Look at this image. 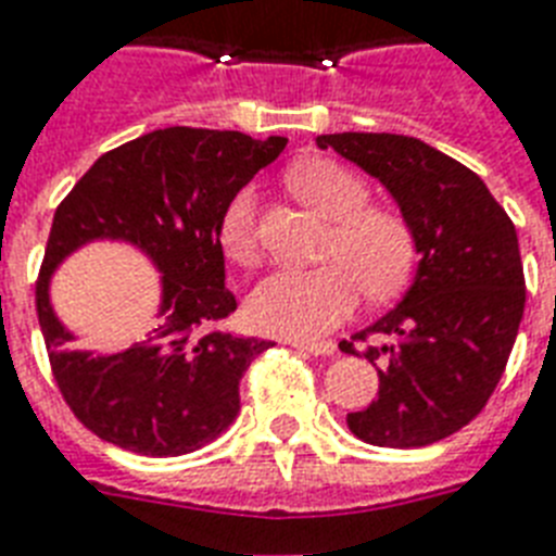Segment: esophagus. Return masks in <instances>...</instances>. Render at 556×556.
Returning <instances> with one entry per match:
<instances>
[{
	"instance_id": "obj_1",
	"label": "esophagus",
	"mask_w": 556,
	"mask_h": 556,
	"mask_svg": "<svg viewBox=\"0 0 556 556\" xmlns=\"http://www.w3.org/2000/svg\"><path fill=\"white\" fill-rule=\"evenodd\" d=\"M292 348H299L301 353H309V355H332V353H336V344H332V341H321V344H309V341H292Z\"/></svg>"
}]
</instances>
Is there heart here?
Wrapping results in <instances>:
<instances>
[{
    "instance_id": "obj_1",
    "label": "heart",
    "mask_w": 556,
    "mask_h": 556,
    "mask_svg": "<svg viewBox=\"0 0 556 556\" xmlns=\"http://www.w3.org/2000/svg\"><path fill=\"white\" fill-rule=\"evenodd\" d=\"M292 192L332 224L324 257L313 269H275L247 299L252 330L315 341L350 318L362 290L388 299L410 281L416 235L393 208L367 206L370 189L336 160H304L290 172ZM217 243L232 264L252 266L261 255L255 192L241 189L217 224Z\"/></svg>"
}]
</instances>
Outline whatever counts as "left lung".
Wrapping results in <instances>:
<instances>
[{"instance_id": "1", "label": "left lung", "mask_w": 556, "mask_h": 556, "mask_svg": "<svg viewBox=\"0 0 556 556\" xmlns=\"http://www.w3.org/2000/svg\"><path fill=\"white\" fill-rule=\"evenodd\" d=\"M376 177L416 235L419 266L410 290L355 339L379 362V399L348 413L367 445L421 447L477 416L508 364L526 309L517 229L482 177L433 146L404 135L315 137ZM355 353L353 341H341Z\"/></svg>"}]
</instances>
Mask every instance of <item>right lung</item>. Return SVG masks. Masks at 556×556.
Segmentation results:
<instances>
[{
	"label": "right lung",
	"mask_w": 556,
	"mask_h": 556,
	"mask_svg": "<svg viewBox=\"0 0 556 556\" xmlns=\"http://www.w3.org/2000/svg\"><path fill=\"white\" fill-rule=\"evenodd\" d=\"M283 146V137L160 128L102 154L56 206L37 315L56 388L91 433L131 454L184 456L232 425L241 376L269 341L217 327L238 306L224 283L217 224ZM94 240L128 242L161 273L153 330L111 356L74 351L50 304L55 266Z\"/></svg>",
	"instance_id": "1"
}]
</instances>
